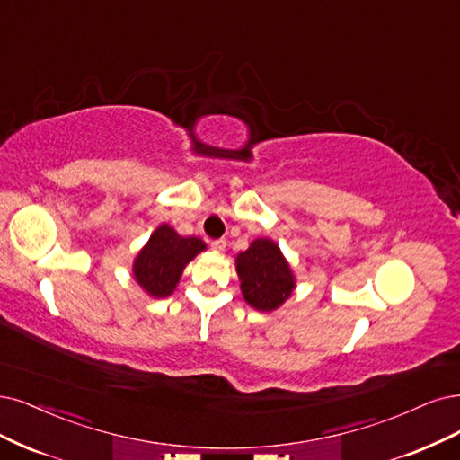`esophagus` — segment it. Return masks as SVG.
I'll use <instances>...</instances> for the list:
<instances>
[{
	"label": "esophagus",
	"instance_id": "34e87169",
	"mask_svg": "<svg viewBox=\"0 0 460 460\" xmlns=\"http://www.w3.org/2000/svg\"><path fill=\"white\" fill-rule=\"evenodd\" d=\"M226 246H227V241H224V239L212 241V250H216V252H224V250H226Z\"/></svg>",
	"mask_w": 460,
	"mask_h": 460
}]
</instances>
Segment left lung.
<instances>
[{
    "instance_id": "8db88e82",
    "label": "left lung",
    "mask_w": 460,
    "mask_h": 460,
    "mask_svg": "<svg viewBox=\"0 0 460 460\" xmlns=\"http://www.w3.org/2000/svg\"><path fill=\"white\" fill-rule=\"evenodd\" d=\"M244 301L261 313H273L296 290V275L280 246L270 239L252 241L234 260Z\"/></svg>"
}]
</instances>
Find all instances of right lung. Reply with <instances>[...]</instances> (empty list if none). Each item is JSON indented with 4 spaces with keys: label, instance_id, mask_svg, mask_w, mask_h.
<instances>
[{
    "label": "right lung",
    "instance_id": "right-lung-1",
    "mask_svg": "<svg viewBox=\"0 0 460 460\" xmlns=\"http://www.w3.org/2000/svg\"><path fill=\"white\" fill-rule=\"evenodd\" d=\"M207 250L199 236H181L168 224H161L132 261V277L142 290L163 299L172 296L187 263Z\"/></svg>",
    "mask_w": 460,
    "mask_h": 460
}]
</instances>
